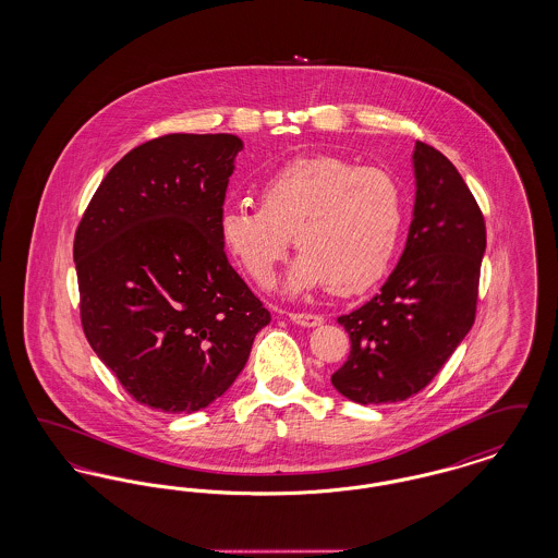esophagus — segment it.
Masks as SVG:
<instances>
[{
  "instance_id": "1",
  "label": "esophagus",
  "mask_w": 558,
  "mask_h": 558,
  "mask_svg": "<svg viewBox=\"0 0 558 558\" xmlns=\"http://www.w3.org/2000/svg\"><path fill=\"white\" fill-rule=\"evenodd\" d=\"M289 318L294 322V324H299V326H305V328H316L319 326L324 318L318 316V314H289Z\"/></svg>"
}]
</instances>
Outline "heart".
<instances>
[{"instance_id":"1","label":"heart","mask_w":558,"mask_h":558,"mask_svg":"<svg viewBox=\"0 0 558 558\" xmlns=\"http://www.w3.org/2000/svg\"><path fill=\"white\" fill-rule=\"evenodd\" d=\"M259 207L232 205L219 215V239L262 287L274 278L294 236L301 251L287 291L326 287L366 291L391 266L403 226L398 180L378 167L318 155L291 160L257 190Z\"/></svg>"}]
</instances>
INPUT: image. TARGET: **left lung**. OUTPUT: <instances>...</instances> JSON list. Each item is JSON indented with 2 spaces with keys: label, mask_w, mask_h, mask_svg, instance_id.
I'll return each instance as SVG.
<instances>
[{
  "label": "left lung",
  "mask_w": 558,
  "mask_h": 558,
  "mask_svg": "<svg viewBox=\"0 0 558 558\" xmlns=\"http://www.w3.org/2000/svg\"><path fill=\"white\" fill-rule=\"evenodd\" d=\"M416 198L405 248L380 292L341 316L351 339L335 389L355 403H396L435 378L477 312L485 221L458 169L416 142Z\"/></svg>",
  "instance_id": "left-lung-1"
}]
</instances>
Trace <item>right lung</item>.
I'll list each match as a JSON object with an SVG mask.
<instances>
[{
	"instance_id": "1",
	"label": "right lung",
	"mask_w": 558,
	"mask_h": 558,
	"mask_svg": "<svg viewBox=\"0 0 558 558\" xmlns=\"http://www.w3.org/2000/svg\"><path fill=\"white\" fill-rule=\"evenodd\" d=\"M240 150L232 133H169L133 148L75 234L83 332L123 389L160 412L221 398L271 319L219 239Z\"/></svg>"
}]
</instances>
